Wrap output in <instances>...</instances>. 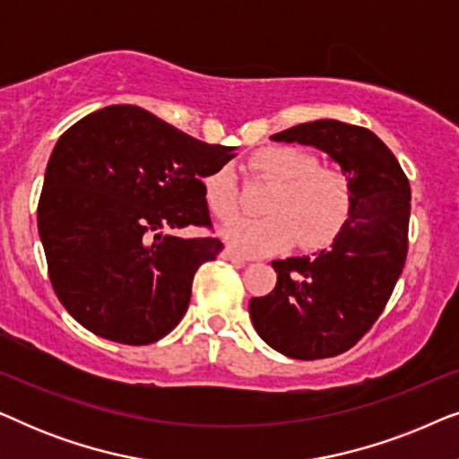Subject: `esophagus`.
<instances>
[{
    "instance_id": "obj_1",
    "label": "esophagus",
    "mask_w": 459,
    "mask_h": 459,
    "mask_svg": "<svg viewBox=\"0 0 459 459\" xmlns=\"http://www.w3.org/2000/svg\"><path fill=\"white\" fill-rule=\"evenodd\" d=\"M221 256H223V259H225V261L238 263V265H240V263H244V261H247V259H244V256H242V255H238V253H236V250H231L230 247H228V248H223V250H221Z\"/></svg>"
}]
</instances>
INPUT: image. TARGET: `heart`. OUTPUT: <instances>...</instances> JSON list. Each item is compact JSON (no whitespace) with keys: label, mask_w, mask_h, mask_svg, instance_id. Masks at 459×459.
Instances as JSON below:
<instances>
[{"label":"heart","mask_w":459,"mask_h":459,"mask_svg":"<svg viewBox=\"0 0 459 459\" xmlns=\"http://www.w3.org/2000/svg\"><path fill=\"white\" fill-rule=\"evenodd\" d=\"M250 171L272 186L263 200L265 217L231 219L219 236L240 255H272L290 248H319L341 234L353 206L351 181L334 167L297 146H267L250 159ZM211 212L230 217L238 209L234 167L221 165L203 179Z\"/></svg>","instance_id":"1"}]
</instances>
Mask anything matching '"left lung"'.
<instances>
[{"label": "left lung", "instance_id": "left-lung-1", "mask_svg": "<svg viewBox=\"0 0 459 459\" xmlns=\"http://www.w3.org/2000/svg\"><path fill=\"white\" fill-rule=\"evenodd\" d=\"M272 140L322 150L353 190L351 215L330 247L273 261L278 284L248 303L269 347L292 359H324L353 347L391 299L407 256L410 181L385 142L357 125L319 118Z\"/></svg>", "mask_w": 459, "mask_h": 459}]
</instances>
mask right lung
Masks as SVG:
<instances>
[{
	"instance_id": "right-lung-1",
	"label": "right lung",
	"mask_w": 459,
	"mask_h": 459,
	"mask_svg": "<svg viewBox=\"0 0 459 459\" xmlns=\"http://www.w3.org/2000/svg\"><path fill=\"white\" fill-rule=\"evenodd\" d=\"M234 150L131 104L91 112L60 135L37 228L56 297L83 328L137 347L181 322L194 273L223 244L169 231L211 225L203 178Z\"/></svg>"
}]
</instances>
